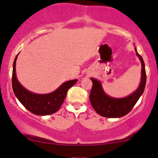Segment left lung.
I'll return each mask as SVG.
<instances>
[{
  "label": "left lung",
  "instance_id": "8db88e82",
  "mask_svg": "<svg viewBox=\"0 0 158 158\" xmlns=\"http://www.w3.org/2000/svg\"><path fill=\"white\" fill-rule=\"evenodd\" d=\"M136 55L142 64L141 81L139 87L132 94L124 98H114L106 94L101 81L91 77L93 86L90 94V101L93 108L99 115L107 118H118L127 115L143 94L146 85V71L144 60L139 55L136 47Z\"/></svg>",
  "mask_w": 158,
  "mask_h": 158
}]
</instances>
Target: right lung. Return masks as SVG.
<instances>
[{
	"instance_id": "obj_1",
	"label": "right lung",
	"mask_w": 158,
	"mask_h": 158,
	"mask_svg": "<svg viewBox=\"0 0 158 158\" xmlns=\"http://www.w3.org/2000/svg\"><path fill=\"white\" fill-rule=\"evenodd\" d=\"M18 55L15 57L12 73V87L15 96L26 109L34 114L46 116L57 112L63 103L69 88L76 83L77 80L64 82L50 94H34L26 89L17 79L16 62Z\"/></svg>"
}]
</instances>
